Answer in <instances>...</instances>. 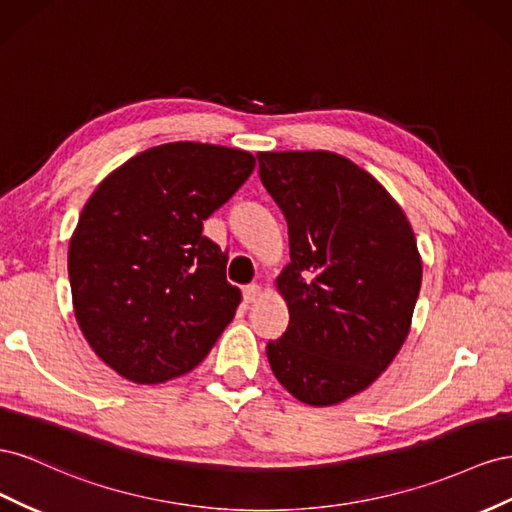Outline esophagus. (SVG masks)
<instances>
[{
    "label": "esophagus",
    "instance_id": "obj_1",
    "mask_svg": "<svg viewBox=\"0 0 512 512\" xmlns=\"http://www.w3.org/2000/svg\"><path fill=\"white\" fill-rule=\"evenodd\" d=\"M259 296H261V287H259L257 283H251V285H246V287L242 289V298H244L246 304L255 302Z\"/></svg>",
    "mask_w": 512,
    "mask_h": 512
}]
</instances>
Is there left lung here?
Masks as SVG:
<instances>
[{
  "label": "left lung",
  "mask_w": 512,
  "mask_h": 512,
  "mask_svg": "<svg viewBox=\"0 0 512 512\" xmlns=\"http://www.w3.org/2000/svg\"><path fill=\"white\" fill-rule=\"evenodd\" d=\"M259 178L289 229L276 287L289 326L266 347L302 403L334 405L369 388L410 332L422 264L386 188L334 152H259Z\"/></svg>",
  "instance_id": "8db88e82"
}]
</instances>
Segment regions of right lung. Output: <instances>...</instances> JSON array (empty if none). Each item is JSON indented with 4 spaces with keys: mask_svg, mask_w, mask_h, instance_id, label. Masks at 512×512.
I'll use <instances>...</instances> for the list:
<instances>
[{
    "mask_svg": "<svg viewBox=\"0 0 512 512\" xmlns=\"http://www.w3.org/2000/svg\"><path fill=\"white\" fill-rule=\"evenodd\" d=\"M255 158L175 141L133 156L87 199L68 248L72 306L96 356L135 384H163L208 356L240 304L203 221Z\"/></svg>",
    "mask_w": 512,
    "mask_h": 512,
    "instance_id": "1",
    "label": "right lung"
}]
</instances>
